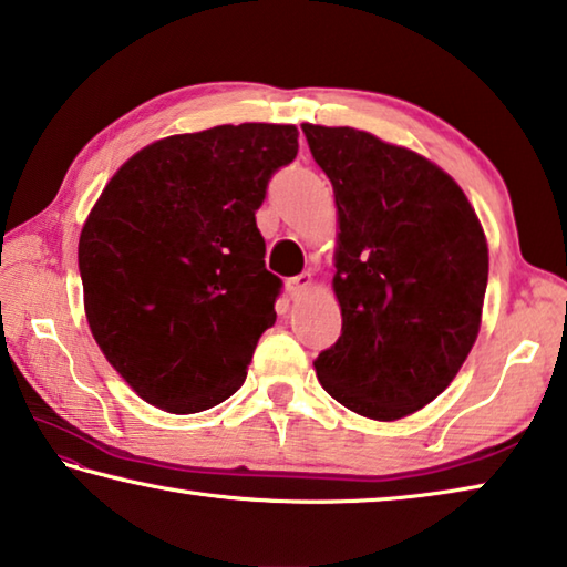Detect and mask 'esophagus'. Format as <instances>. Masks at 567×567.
<instances>
[{"mask_svg": "<svg viewBox=\"0 0 567 567\" xmlns=\"http://www.w3.org/2000/svg\"><path fill=\"white\" fill-rule=\"evenodd\" d=\"M310 285H312V275L310 272L295 275V277H290V280H287V295H290L292 300H297V297H300Z\"/></svg>", "mask_w": 567, "mask_h": 567, "instance_id": "1", "label": "esophagus"}]
</instances>
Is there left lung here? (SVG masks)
Wrapping results in <instances>:
<instances>
[{"label": "left lung", "instance_id": "left-lung-1", "mask_svg": "<svg viewBox=\"0 0 567 567\" xmlns=\"http://www.w3.org/2000/svg\"><path fill=\"white\" fill-rule=\"evenodd\" d=\"M338 205L342 334L315 360L358 415L400 420L443 392L473 350L487 243L465 192L417 152L352 127L302 124Z\"/></svg>", "mask_w": 567, "mask_h": 567}]
</instances>
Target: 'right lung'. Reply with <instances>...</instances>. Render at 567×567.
Returning a JSON list of instances; mask_svg holds the SVG:
<instances>
[{"label": "right lung", "mask_w": 567, "mask_h": 567, "mask_svg": "<svg viewBox=\"0 0 567 567\" xmlns=\"http://www.w3.org/2000/svg\"><path fill=\"white\" fill-rule=\"evenodd\" d=\"M295 155V124H219L147 145L102 189L80 235L84 312L150 405L189 415L245 382L282 287L255 213Z\"/></svg>", "instance_id": "right-lung-1"}]
</instances>
